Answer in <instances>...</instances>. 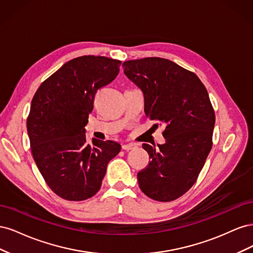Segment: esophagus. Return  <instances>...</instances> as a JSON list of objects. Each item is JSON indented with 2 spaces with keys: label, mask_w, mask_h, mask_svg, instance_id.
I'll use <instances>...</instances> for the list:
<instances>
[{
  "label": "esophagus",
  "mask_w": 253,
  "mask_h": 253,
  "mask_svg": "<svg viewBox=\"0 0 253 253\" xmlns=\"http://www.w3.org/2000/svg\"><path fill=\"white\" fill-rule=\"evenodd\" d=\"M136 148V144L134 143H126L122 145V149L126 150V151H129V150H134Z\"/></svg>",
  "instance_id": "esophagus-1"
}]
</instances>
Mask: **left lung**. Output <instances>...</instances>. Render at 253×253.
Segmentation results:
<instances>
[{
    "mask_svg": "<svg viewBox=\"0 0 253 253\" xmlns=\"http://www.w3.org/2000/svg\"><path fill=\"white\" fill-rule=\"evenodd\" d=\"M122 67L142 90L147 117L166 125L164 144H142L151 160L137 174L139 187L152 200L174 201L194 185L212 148L215 114L208 91L194 73L164 58Z\"/></svg>",
    "mask_w": 253,
    "mask_h": 253,
    "instance_id": "left-lung-1",
    "label": "left lung"
}]
</instances>
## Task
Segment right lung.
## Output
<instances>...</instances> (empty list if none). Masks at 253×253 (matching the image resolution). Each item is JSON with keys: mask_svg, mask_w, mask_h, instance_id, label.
Listing matches in <instances>:
<instances>
[{"mask_svg": "<svg viewBox=\"0 0 253 253\" xmlns=\"http://www.w3.org/2000/svg\"><path fill=\"white\" fill-rule=\"evenodd\" d=\"M121 61L82 56L68 61L37 89L27 118L30 149L48 187L66 201L80 202L100 190L118 142L93 138L85 126L97 90L119 73Z\"/></svg>", "mask_w": 253, "mask_h": 253, "instance_id": "1", "label": "right lung"}]
</instances>
